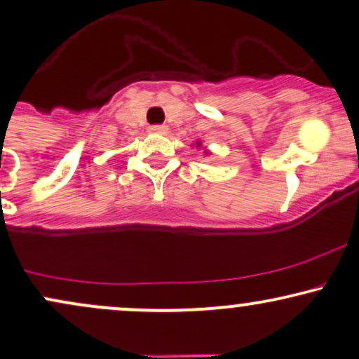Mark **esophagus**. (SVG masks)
<instances>
[{"label":"esophagus","instance_id":"1","mask_svg":"<svg viewBox=\"0 0 359 359\" xmlns=\"http://www.w3.org/2000/svg\"><path fill=\"white\" fill-rule=\"evenodd\" d=\"M149 133L167 134V133H169V127H167V126H151V127H149Z\"/></svg>","mask_w":359,"mask_h":359}]
</instances>
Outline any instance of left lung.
<instances>
[{
	"mask_svg": "<svg viewBox=\"0 0 359 359\" xmlns=\"http://www.w3.org/2000/svg\"><path fill=\"white\" fill-rule=\"evenodd\" d=\"M195 147H202V142H201V140H197V142H195ZM208 154H210V151H205V156H208Z\"/></svg>",
	"mask_w": 359,
	"mask_h": 359,
	"instance_id": "1",
	"label": "left lung"
}]
</instances>
